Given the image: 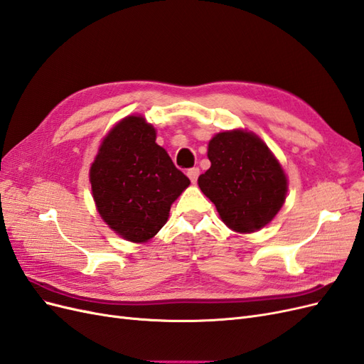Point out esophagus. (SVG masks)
Listing matches in <instances>:
<instances>
[{
    "instance_id": "1",
    "label": "esophagus",
    "mask_w": 364,
    "mask_h": 364,
    "mask_svg": "<svg viewBox=\"0 0 364 364\" xmlns=\"http://www.w3.org/2000/svg\"><path fill=\"white\" fill-rule=\"evenodd\" d=\"M186 174H188V178H190V181H191L193 183H196L197 178H199V174H200V170H199V168H197V167H193V168H190L188 171H186Z\"/></svg>"
}]
</instances>
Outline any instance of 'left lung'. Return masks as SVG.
Wrapping results in <instances>:
<instances>
[{
    "mask_svg": "<svg viewBox=\"0 0 364 364\" xmlns=\"http://www.w3.org/2000/svg\"><path fill=\"white\" fill-rule=\"evenodd\" d=\"M208 159L211 167L197 183L222 222L240 234L269 225L285 202L289 182L264 141L243 129L220 132L209 141Z\"/></svg>",
    "mask_w": 364,
    "mask_h": 364,
    "instance_id": "left-lung-1",
    "label": "left lung"
}]
</instances>
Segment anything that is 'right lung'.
<instances>
[{"label":"right lung","mask_w":364,"mask_h":364,"mask_svg":"<svg viewBox=\"0 0 364 364\" xmlns=\"http://www.w3.org/2000/svg\"><path fill=\"white\" fill-rule=\"evenodd\" d=\"M90 181L98 214L132 243L155 237L167 223L171 203L190 185L156 144L155 127L139 115H129L109 130Z\"/></svg>","instance_id":"1"}]
</instances>
